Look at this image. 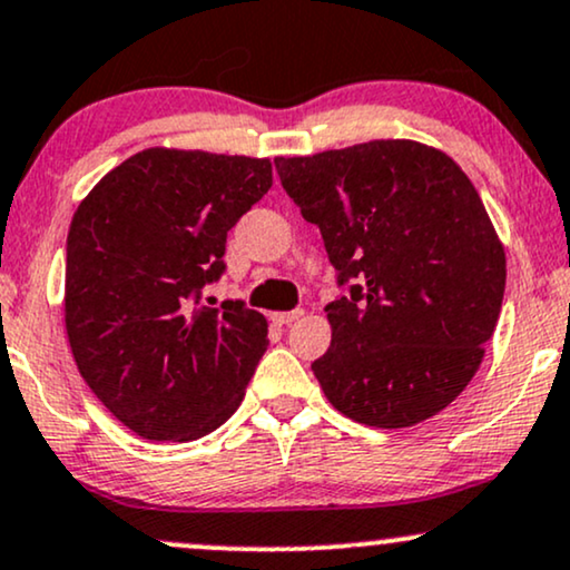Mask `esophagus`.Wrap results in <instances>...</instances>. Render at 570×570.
<instances>
[{"label":"esophagus","instance_id":"obj_1","mask_svg":"<svg viewBox=\"0 0 570 570\" xmlns=\"http://www.w3.org/2000/svg\"><path fill=\"white\" fill-rule=\"evenodd\" d=\"M301 317H304V312H301V308H293V312H274L269 320L274 325H291V322H296Z\"/></svg>","mask_w":570,"mask_h":570}]
</instances>
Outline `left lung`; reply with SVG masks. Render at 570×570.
<instances>
[{"mask_svg": "<svg viewBox=\"0 0 570 570\" xmlns=\"http://www.w3.org/2000/svg\"><path fill=\"white\" fill-rule=\"evenodd\" d=\"M274 166L341 283H356L327 306L333 341L312 364L327 402L383 431L446 410L481 367L508 279L479 189L444 150L414 139Z\"/></svg>", "mask_w": 570, "mask_h": 570, "instance_id": "left-lung-1", "label": "left lung"}]
</instances>
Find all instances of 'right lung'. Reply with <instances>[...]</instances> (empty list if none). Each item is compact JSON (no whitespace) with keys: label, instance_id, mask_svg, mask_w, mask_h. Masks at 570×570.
Listing matches in <instances>:
<instances>
[{"label":"right lung","instance_id":"add662e5","mask_svg":"<svg viewBox=\"0 0 570 570\" xmlns=\"http://www.w3.org/2000/svg\"><path fill=\"white\" fill-rule=\"evenodd\" d=\"M272 187L269 158L147 147L110 168L68 229L66 333L116 420L150 441H195L240 406L266 351L264 314L198 306L227 232Z\"/></svg>","mask_w":570,"mask_h":570}]
</instances>
